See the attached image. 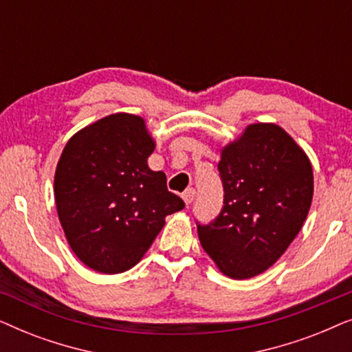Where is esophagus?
Wrapping results in <instances>:
<instances>
[{
	"mask_svg": "<svg viewBox=\"0 0 352 352\" xmlns=\"http://www.w3.org/2000/svg\"><path fill=\"white\" fill-rule=\"evenodd\" d=\"M195 199V189H187L184 194H182V200L186 201V205H190Z\"/></svg>",
	"mask_w": 352,
	"mask_h": 352,
	"instance_id": "esophagus-1",
	"label": "esophagus"
}]
</instances>
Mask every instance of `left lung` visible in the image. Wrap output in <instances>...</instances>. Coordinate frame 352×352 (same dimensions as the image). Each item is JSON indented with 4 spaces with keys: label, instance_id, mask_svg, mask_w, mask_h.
I'll list each match as a JSON object with an SVG mask.
<instances>
[{
    "label": "left lung",
    "instance_id": "left-lung-1",
    "mask_svg": "<svg viewBox=\"0 0 352 352\" xmlns=\"http://www.w3.org/2000/svg\"><path fill=\"white\" fill-rule=\"evenodd\" d=\"M219 214L197 223L201 247L219 271L250 278L285 253L311 208L314 176L305 151L272 123H254L221 151Z\"/></svg>",
    "mask_w": 352,
    "mask_h": 352
}]
</instances>
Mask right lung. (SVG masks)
Returning a JSON list of instances; mask_svg holds the SVG:
<instances>
[{"label":"right lung","instance_id":"add662e5","mask_svg":"<svg viewBox=\"0 0 352 352\" xmlns=\"http://www.w3.org/2000/svg\"><path fill=\"white\" fill-rule=\"evenodd\" d=\"M153 148L146 122L131 113L100 118L64 147L54 176L57 214L70 248L94 271L136 266L166 216L184 208L165 173L148 168Z\"/></svg>","mask_w":352,"mask_h":352}]
</instances>
